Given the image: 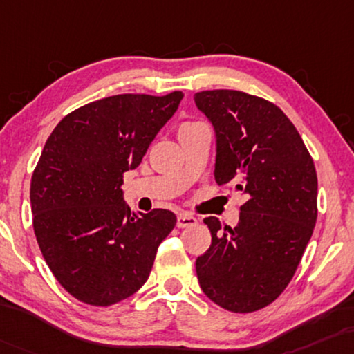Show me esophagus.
<instances>
[{
    "label": "esophagus",
    "mask_w": 354,
    "mask_h": 354,
    "mask_svg": "<svg viewBox=\"0 0 354 354\" xmlns=\"http://www.w3.org/2000/svg\"><path fill=\"white\" fill-rule=\"evenodd\" d=\"M197 225V220L191 215H186V213H179L176 218V226L178 227H189Z\"/></svg>",
    "instance_id": "esophagus-1"
}]
</instances>
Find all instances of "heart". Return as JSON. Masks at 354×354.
<instances>
[{
    "mask_svg": "<svg viewBox=\"0 0 354 354\" xmlns=\"http://www.w3.org/2000/svg\"><path fill=\"white\" fill-rule=\"evenodd\" d=\"M194 125H197V123H186V125H183V127H181V129H184V128H189V127H194Z\"/></svg>",
    "mask_w": 354,
    "mask_h": 354,
    "instance_id": "b5f03b06",
    "label": "heart"
}]
</instances>
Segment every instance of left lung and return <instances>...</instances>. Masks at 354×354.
Listing matches in <instances>:
<instances>
[{"instance_id":"8db88e82","label":"left lung","mask_w":354,"mask_h":354,"mask_svg":"<svg viewBox=\"0 0 354 354\" xmlns=\"http://www.w3.org/2000/svg\"><path fill=\"white\" fill-rule=\"evenodd\" d=\"M215 129L218 184L248 201L236 227L215 216L212 245L196 260L203 293L232 313L261 310L295 274L317 218V176L305 142L272 102L232 89L194 94Z\"/></svg>"}]
</instances>
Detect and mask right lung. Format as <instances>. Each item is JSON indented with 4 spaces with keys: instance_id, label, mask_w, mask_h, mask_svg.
Here are the masks:
<instances>
[{
    "instance_id": "right-lung-1",
    "label": "right lung",
    "mask_w": 354,
    "mask_h": 354,
    "mask_svg": "<svg viewBox=\"0 0 354 354\" xmlns=\"http://www.w3.org/2000/svg\"><path fill=\"white\" fill-rule=\"evenodd\" d=\"M184 94H118L64 117L44 144L30 186L33 229L54 277L77 300L109 306L151 274L175 213L133 212L123 173L134 170Z\"/></svg>"
}]
</instances>
